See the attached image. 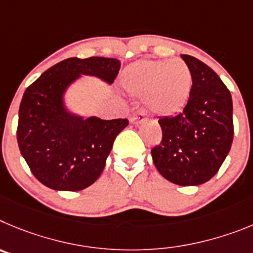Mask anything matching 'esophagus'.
<instances>
[{
  "instance_id": "esophagus-1",
  "label": "esophagus",
  "mask_w": 253,
  "mask_h": 253,
  "mask_svg": "<svg viewBox=\"0 0 253 253\" xmlns=\"http://www.w3.org/2000/svg\"><path fill=\"white\" fill-rule=\"evenodd\" d=\"M145 121H146V113L142 110H137L129 118V122L132 125H140Z\"/></svg>"
}]
</instances>
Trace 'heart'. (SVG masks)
<instances>
[{
    "label": "heart",
    "instance_id": "heart-1",
    "mask_svg": "<svg viewBox=\"0 0 253 253\" xmlns=\"http://www.w3.org/2000/svg\"><path fill=\"white\" fill-rule=\"evenodd\" d=\"M122 85L129 94L143 97V103L151 113L169 116L188 103L193 76L180 59L140 60L125 70Z\"/></svg>",
    "mask_w": 253,
    "mask_h": 253
}]
</instances>
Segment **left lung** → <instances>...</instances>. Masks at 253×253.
<instances>
[{
	"label": "left lung",
	"mask_w": 253,
	"mask_h": 253,
	"mask_svg": "<svg viewBox=\"0 0 253 253\" xmlns=\"http://www.w3.org/2000/svg\"><path fill=\"white\" fill-rule=\"evenodd\" d=\"M181 59L192 72V94L183 112L159 118L163 140L151 156L166 180L194 186L211 180L231 150L233 104L214 70L194 56Z\"/></svg>",
	"instance_id": "1"
}]
</instances>
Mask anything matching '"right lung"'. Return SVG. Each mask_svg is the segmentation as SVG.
<instances>
[{"label":"right lung","mask_w":253,"mask_h":253,"mask_svg":"<svg viewBox=\"0 0 253 253\" xmlns=\"http://www.w3.org/2000/svg\"><path fill=\"white\" fill-rule=\"evenodd\" d=\"M120 68L121 61L113 58H69L49 68L25 90L17 142L34 176L45 186L78 192L102 174L116 136L128 121L84 117L67 106L65 95L82 77L111 85Z\"/></svg>","instance_id":"obj_1"}]
</instances>
